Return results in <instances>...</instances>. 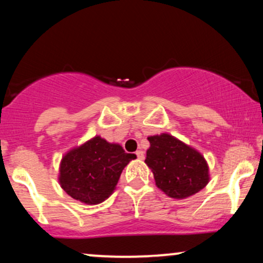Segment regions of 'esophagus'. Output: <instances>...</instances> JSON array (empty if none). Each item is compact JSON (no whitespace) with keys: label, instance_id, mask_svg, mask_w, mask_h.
<instances>
[{"label":"esophagus","instance_id":"obj_1","mask_svg":"<svg viewBox=\"0 0 263 263\" xmlns=\"http://www.w3.org/2000/svg\"><path fill=\"white\" fill-rule=\"evenodd\" d=\"M136 157H138V159H140V160L145 159V153H143V151H141V149L136 151Z\"/></svg>","mask_w":263,"mask_h":263}]
</instances>
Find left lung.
Masks as SVG:
<instances>
[{
  "label": "left lung",
  "instance_id": "left-lung-1",
  "mask_svg": "<svg viewBox=\"0 0 263 263\" xmlns=\"http://www.w3.org/2000/svg\"><path fill=\"white\" fill-rule=\"evenodd\" d=\"M145 163L152 171L156 185L172 199L195 195L211 179L207 160L196 148L168 134L148 136Z\"/></svg>",
  "mask_w": 263,
  "mask_h": 263
}]
</instances>
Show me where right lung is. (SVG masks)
Returning <instances> with one entry per match:
<instances>
[{
  "label": "right lung",
  "mask_w": 263,
  "mask_h": 263,
  "mask_svg": "<svg viewBox=\"0 0 263 263\" xmlns=\"http://www.w3.org/2000/svg\"><path fill=\"white\" fill-rule=\"evenodd\" d=\"M135 158L125 153L120 143L96 135L63 154L59 183L74 200L99 204L111 196L123 168Z\"/></svg>",
  "instance_id": "obj_1"
}]
</instances>
